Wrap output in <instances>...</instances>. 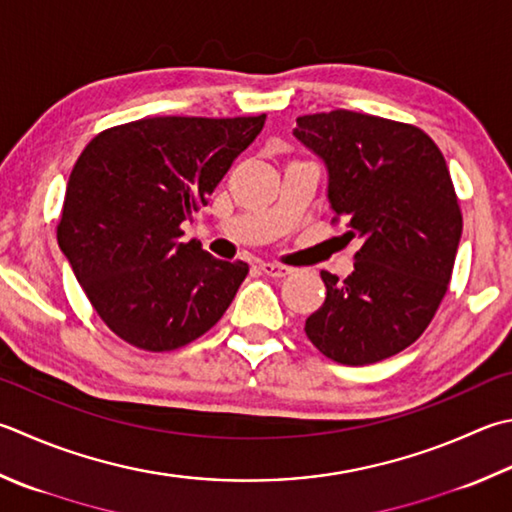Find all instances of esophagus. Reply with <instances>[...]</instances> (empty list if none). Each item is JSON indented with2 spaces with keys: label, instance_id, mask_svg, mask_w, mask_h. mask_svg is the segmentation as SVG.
<instances>
[{
  "label": "esophagus",
  "instance_id": "esophagus-1",
  "mask_svg": "<svg viewBox=\"0 0 512 512\" xmlns=\"http://www.w3.org/2000/svg\"><path fill=\"white\" fill-rule=\"evenodd\" d=\"M258 267H260V272L272 276V278H285V276L292 274V267L278 265V263H260Z\"/></svg>",
  "mask_w": 512,
  "mask_h": 512
}]
</instances>
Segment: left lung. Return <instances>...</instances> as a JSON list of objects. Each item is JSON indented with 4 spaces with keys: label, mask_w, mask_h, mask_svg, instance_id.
<instances>
[{
    "label": "left lung",
    "mask_w": 512,
    "mask_h": 512,
    "mask_svg": "<svg viewBox=\"0 0 512 512\" xmlns=\"http://www.w3.org/2000/svg\"><path fill=\"white\" fill-rule=\"evenodd\" d=\"M294 136L327 167L332 225L359 238L354 272H321L325 303L305 321L327 359L370 365L412 345L455 267L461 209L443 153L406 122L336 109L303 115Z\"/></svg>",
    "instance_id": "obj_1"
}]
</instances>
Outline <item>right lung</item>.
I'll return each mask as SVG.
<instances>
[{
	"label": "right lung",
	"instance_id": "right-lung-1",
	"mask_svg": "<svg viewBox=\"0 0 512 512\" xmlns=\"http://www.w3.org/2000/svg\"><path fill=\"white\" fill-rule=\"evenodd\" d=\"M265 118H142L98 133L80 153L57 243L122 341L178 350L234 301L249 265L218 260L196 240L180 243L182 223L207 205Z\"/></svg>",
	"mask_w": 512,
	"mask_h": 512
}]
</instances>
